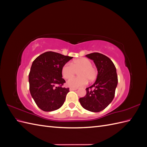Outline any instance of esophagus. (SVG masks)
Segmentation results:
<instances>
[{
	"mask_svg": "<svg viewBox=\"0 0 147 147\" xmlns=\"http://www.w3.org/2000/svg\"><path fill=\"white\" fill-rule=\"evenodd\" d=\"M70 91H75L77 90V88H70Z\"/></svg>",
	"mask_w": 147,
	"mask_h": 147,
	"instance_id": "obj_1",
	"label": "esophagus"
}]
</instances>
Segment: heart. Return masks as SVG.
Instances as JSON below:
<instances>
[{"instance_id": "heart-1", "label": "heart", "mask_w": 147, "mask_h": 147, "mask_svg": "<svg viewBox=\"0 0 147 147\" xmlns=\"http://www.w3.org/2000/svg\"><path fill=\"white\" fill-rule=\"evenodd\" d=\"M78 71L79 76L71 79L67 82V85L71 88H77L83 86L88 83V80L93 82L97 77V70L91 65V62L85 57L77 59L70 64H65L61 69V73L65 79L73 77L76 71Z\"/></svg>"}]
</instances>
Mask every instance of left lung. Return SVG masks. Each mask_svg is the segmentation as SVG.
I'll return each mask as SVG.
<instances>
[{
  "label": "left lung",
  "mask_w": 147,
  "mask_h": 147,
  "mask_svg": "<svg viewBox=\"0 0 147 147\" xmlns=\"http://www.w3.org/2000/svg\"><path fill=\"white\" fill-rule=\"evenodd\" d=\"M86 56L94 61L98 74L95 83L86 89V94L79 101L84 109L99 112L114 98L118 84L117 70L112 60L101 53H92Z\"/></svg>",
  "instance_id": "8db88e82"
}]
</instances>
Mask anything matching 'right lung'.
<instances>
[{"label": "right lung", "mask_w": 147, "mask_h": 147, "mask_svg": "<svg viewBox=\"0 0 147 147\" xmlns=\"http://www.w3.org/2000/svg\"><path fill=\"white\" fill-rule=\"evenodd\" d=\"M72 57L47 51L32 63L29 74V90L35 104L45 112L59 109L63 105L69 88L63 87V66Z\"/></svg>", "instance_id": "add662e5"}]
</instances>
